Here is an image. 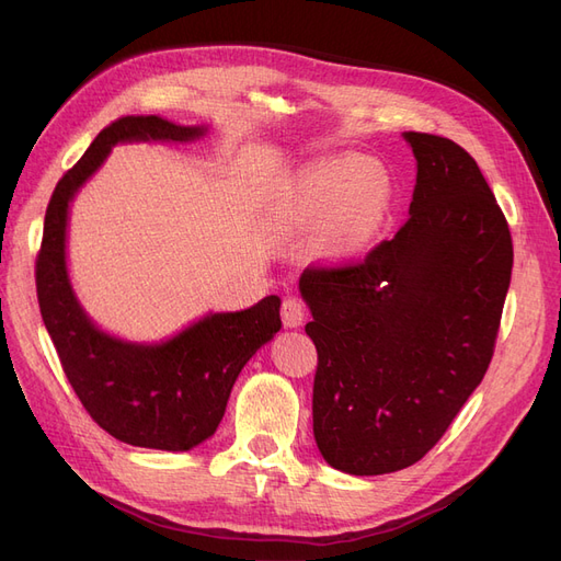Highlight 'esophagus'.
I'll use <instances>...</instances> for the list:
<instances>
[{"mask_svg": "<svg viewBox=\"0 0 561 561\" xmlns=\"http://www.w3.org/2000/svg\"><path fill=\"white\" fill-rule=\"evenodd\" d=\"M304 304L297 297H287L280 307V318L285 328H299L304 322Z\"/></svg>", "mask_w": 561, "mask_h": 561, "instance_id": "obj_1", "label": "esophagus"}]
</instances>
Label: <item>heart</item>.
<instances>
[{"label": "heart", "mask_w": 561, "mask_h": 561, "mask_svg": "<svg viewBox=\"0 0 561 561\" xmlns=\"http://www.w3.org/2000/svg\"><path fill=\"white\" fill-rule=\"evenodd\" d=\"M390 178L375 159L325 157L316 159L290 182L287 206L299 225L328 219L322 248L336 260L358 254L379 231L388 203Z\"/></svg>", "instance_id": "heart-1"}]
</instances>
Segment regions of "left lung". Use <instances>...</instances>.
Returning <instances> with one entry per match:
<instances>
[{
    "label": "left lung",
    "mask_w": 561,
    "mask_h": 561,
    "mask_svg": "<svg viewBox=\"0 0 561 561\" xmlns=\"http://www.w3.org/2000/svg\"><path fill=\"white\" fill-rule=\"evenodd\" d=\"M416 159L410 219L344 268H307L318 348L313 437L348 474L416 463L484 379L513 274L499 203L463 147L402 133Z\"/></svg>",
    "instance_id": "left-lung-1"
}]
</instances>
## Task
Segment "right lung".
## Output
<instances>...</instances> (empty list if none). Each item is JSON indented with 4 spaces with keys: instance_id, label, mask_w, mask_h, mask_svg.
Instances as JSON below:
<instances>
[{
    "instance_id": "1",
    "label": "right lung",
    "mask_w": 561,
    "mask_h": 561,
    "mask_svg": "<svg viewBox=\"0 0 561 561\" xmlns=\"http://www.w3.org/2000/svg\"><path fill=\"white\" fill-rule=\"evenodd\" d=\"M208 126L163 116H124L107 126L58 182L44 217L37 297L67 379L100 428L133 447L190 451L215 435L241 369L280 330V297L245 311H208L161 342H130L81 307L67 266L70 206L107 157L126 142L190 145Z\"/></svg>"
}]
</instances>
